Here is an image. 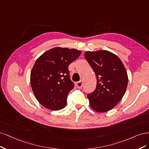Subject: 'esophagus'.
Returning a JSON list of instances; mask_svg holds the SVG:
<instances>
[{
    "label": "esophagus",
    "instance_id": "34e87169",
    "mask_svg": "<svg viewBox=\"0 0 149 149\" xmlns=\"http://www.w3.org/2000/svg\"><path fill=\"white\" fill-rule=\"evenodd\" d=\"M75 86L77 88H81L83 87V81L81 80L77 81V82L75 83Z\"/></svg>",
    "mask_w": 149,
    "mask_h": 149
}]
</instances>
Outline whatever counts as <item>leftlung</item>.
I'll return each mask as SVG.
<instances>
[{"label": "left lung", "mask_w": 149, "mask_h": 149, "mask_svg": "<svg viewBox=\"0 0 149 149\" xmlns=\"http://www.w3.org/2000/svg\"><path fill=\"white\" fill-rule=\"evenodd\" d=\"M85 57L97 80L94 92L87 95L90 107L97 112L108 111L125 94L128 83L125 67L116 55L108 51H87Z\"/></svg>", "instance_id": "1"}]
</instances>
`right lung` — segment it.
I'll use <instances>...</instances> for the list:
<instances>
[{"label": "right lung", "instance_id": "obj_1", "mask_svg": "<svg viewBox=\"0 0 149 149\" xmlns=\"http://www.w3.org/2000/svg\"><path fill=\"white\" fill-rule=\"evenodd\" d=\"M81 51L54 47L40 56L33 65L30 83L36 98L43 107L59 110L67 104V97L74 84L70 79L68 67Z\"/></svg>", "mask_w": 149, "mask_h": 149}]
</instances>
